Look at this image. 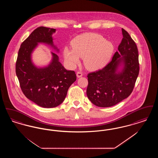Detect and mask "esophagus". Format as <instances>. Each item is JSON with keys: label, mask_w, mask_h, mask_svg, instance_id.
<instances>
[{"label": "esophagus", "mask_w": 158, "mask_h": 158, "mask_svg": "<svg viewBox=\"0 0 158 158\" xmlns=\"http://www.w3.org/2000/svg\"><path fill=\"white\" fill-rule=\"evenodd\" d=\"M76 76L77 77H81L83 76L82 73L81 72H77V73H76Z\"/></svg>", "instance_id": "esophagus-1"}]
</instances>
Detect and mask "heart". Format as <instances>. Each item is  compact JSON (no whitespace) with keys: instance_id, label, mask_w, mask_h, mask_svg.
<instances>
[{"instance_id":"b5f03b06","label":"heart","mask_w":158,"mask_h":158,"mask_svg":"<svg viewBox=\"0 0 158 158\" xmlns=\"http://www.w3.org/2000/svg\"><path fill=\"white\" fill-rule=\"evenodd\" d=\"M72 48L65 47L63 50L64 59L71 66L83 59L85 67L95 70L104 67L111 59L114 46L102 35L95 33H86L74 38Z\"/></svg>"}]
</instances>
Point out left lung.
<instances>
[{
  "label": "left lung",
  "instance_id": "8db88e82",
  "mask_svg": "<svg viewBox=\"0 0 158 158\" xmlns=\"http://www.w3.org/2000/svg\"><path fill=\"white\" fill-rule=\"evenodd\" d=\"M123 39L112 60L101 70L89 73L88 98L94 105L110 107L127 98L139 73V53L135 42L122 28Z\"/></svg>",
  "mask_w": 158,
  "mask_h": 158
}]
</instances>
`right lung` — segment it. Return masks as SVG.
Returning a JSON list of instances; mask_svg holds the SVG:
<instances>
[{
    "label": "right lung",
    "mask_w": 158,
    "mask_h": 158,
    "mask_svg": "<svg viewBox=\"0 0 158 158\" xmlns=\"http://www.w3.org/2000/svg\"><path fill=\"white\" fill-rule=\"evenodd\" d=\"M55 32L56 29L44 27L35 29L21 44L16 63V74L23 94L43 108L61 104L76 80L75 72L64 68L56 53L52 52V61L45 67L38 68L32 61V53L39 43L50 45L59 52L53 44Z\"/></svg>",
    "instance_id": "add662e5"
}]
</instances>
